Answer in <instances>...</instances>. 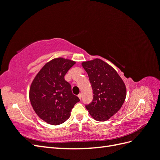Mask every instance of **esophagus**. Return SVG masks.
Instances as JSON below:
<instances>
[{
	"instance_id": "34e87169",
	"label": "esophagus",
	"mask_w": 160,
	"mask_h": 160,
	"mask_svg": "<svg viewBox=\"0 0 160 160\" xmlns=\"http://www.w3.org/2000/svg\"><path fill=\"white\" fill-rule=\"evenodd\" d=\"M78 98H79L80 99H81V98H82V95H81V93H79V94L78 95Z\"/></svg>"
}]
</instances>
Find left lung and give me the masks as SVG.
I'll return each mask as SVG.
<instances>
[{
  "instance_id": "obj_1",
  "label": "left lung",
  "mask_w": 160,
  "mask_h": 160,
  "mask_svg": "<svg viewBox=\"0 0 160 160\" xmlns=\"http://www.w3.org/2000/svg\"><path fill=\"white\" fill-rule=\"evenodd\" d=\"M93 89V100L85 108L94 119L105 122L122 108L126 88L115 70L99 59L83 62Z\"/></svg>"
}]
</instances>
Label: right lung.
I'll list each match as a JSON object with an SVG mask.
<instances>
[{
  "instance_id": "1",
  "label": "right lung",
  "mask_w": 160,
  "mask_h": 160,
  "mask_svg": "<svg viewBox=\"0 0 160 160\" xmlns=\"http://www.w3.org/2000/svg\"><path fill=\"white\" fill-rule=\"evenodd\" d=\"M75 62L57 58L42 67L34 79L29 91L32 107L38 117L51 125L64 123L80 99L72 94L65 75Z\"/></svg>"
}]
</instances>
